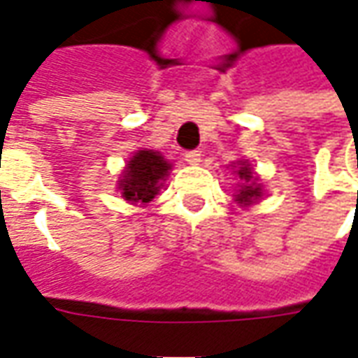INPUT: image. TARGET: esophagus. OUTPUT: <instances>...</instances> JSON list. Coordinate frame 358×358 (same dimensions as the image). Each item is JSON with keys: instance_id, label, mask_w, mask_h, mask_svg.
Returning a JSON list of instances; mask_svg holds the SVG:
<instances>
[{"instance_id": "esophagus-1", "label": "esophagus", "mask_w": 358, "mask_h": 358, "mask_svg": "<svg viewBox=\"0 0 358 358\" xmlns=\"http://www.w3.org/2000/svg\"><path fill=\"white\" fill-rule=\"evenodd\" d=\"M185 161L189 165H199L201 163V153L199 151H187Z\"/></svg>"}]
</instances>
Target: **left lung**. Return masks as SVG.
Instances as JSON below:
<instances>
[{
	"label": "left lung",
	"mask_w": 358,
	"mask_h": 358,
	"mask_svg": "<svg viewBox=\"0 0 358 358\" xmlns=\"http://www.w3.org/2000/svg\"><path fill=\"white\" fill-rule=\"evenodd\" d=\"M231 169L237 175V183H235L237 189L233 193V199L239 207H251L265 197V187L247 159L231 163Z\"/></svg>",
	"instance_id": "obj_1"
}]
</instances>
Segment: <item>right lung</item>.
<instances>
[{"mask_svg": "<svg viewBox=\"0 0 358 358\" xmlns=\"http://www.w3.org/2000/svg\"><path fill=\"white\" fill-rule=\"evenodd\" d=\"M171 169V163L159 151L139 149L127 159L119 175L117 191L127 203L143 207L157 197Z\"/></svg>", "mask_w": 358, "mask_h": 358, "instance_id": "right-lung-1", "label": "right lung"}]
</instances>
